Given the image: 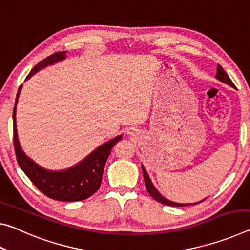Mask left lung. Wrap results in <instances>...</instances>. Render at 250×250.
<instances>
[{
  "mask_svg": "<svg viewBox=\"0 0 250 250\" xmlns=\"http://www.w3.org/2000/svg\"><path fill=\"white\" fill-rule=\"evenodd\" d=\"M216 79L219 80V82H222L224 83L228 84V86H230L232 88H235V84L232 83V82L230 80V78L228 77V75L225 73V70L223 69L222 66H217V73H216ZM142 173H143V177H145V183H146V191L149 192L150 195L154 198V200L156 202L159 203H162V204L164 205H168V206H188V205H195V204H198V203H201L205 200H202L200 202H196V203H188V204H181V203H176V202H172L170 200H167V198H166L164 196H162L160 194V192L158 191V189L155 188V186L153 185V183H152V181L150 179L149 174H147L146 171V167L142 166Z\"/></svg>",
  "mask_w": 250,
  "mask_h": 250,
  "instance_id": "8db88e82",
  "label": "left lung"
}]
</instances>
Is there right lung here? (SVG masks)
<instances>
[{
	"label": "right lung",
	"instance_id": "obj_1",
	"mask_svg": "<svg viewBox=\"0 0 250 250\" xmlns=\"http://www.w3.org/2000/svg\"><path fill=\"white\" fill-rule=\"evenodd\" d=\"M65 58L66 52H58L50 55L49 57L45 58L44 61L40 62L34 67L26 77V80L41 69L64 61ZM21 90H22V86L19 88L13 110L14 149L20 167L42 193L53 200L75 202L90 197L99 189L105 161H107L113 146L121 140L122 135H117L111 140L103 143L73 167L61 171L47 170V168L39 166L35 161H33L25 154L20 145L18 129H16V105H18Z\"/></svg>",
	"mask_w": 250,
	"mask_h": 250
}]
</instances>
